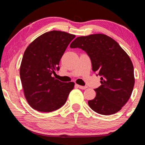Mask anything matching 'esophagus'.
Segmentation results:
<instances>
[{"mask_svg": "<svg viewBox=\"0 0 145 145\" xmlns=\"http://www.w3.org/2000/svg\"><path fill=\"white\" fill-rule=\"evenodd\" d=\"M75 87L76 88H80V89H86V88H87V87H84V86H81V85H79L78 84H76Z\"/></svg>", "mask_w": 145, "mask_h": 145, "instance_id": "obj_1", "label": "esophagus"}]
</instances>
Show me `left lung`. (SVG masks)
<instances>
[{
	"mask_svg": "<svg viewBox=\"0 0 145 145\" xmlns=\"http://www.w3.org/2000/svg\"><path fill=\"white\" fill-rule=\"evenodd\" d=\"M70 47L84 50L93 71L101 76V85L94 89L95 97L88 102L90 108L103 115L117 113L129 99L134 85V67L129 55L117 42L102 34L78 37Z\"/></svg>",
	"mask_w": 145,
	"mask_h": 145,
	"instance_id": "8db88e82",
	"label": "left lung"
}]
</instances>
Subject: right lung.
Returning a JSON list of instances; mask_svg holds the SVG:
<instances>
[{
	"label": "right lung",
	"mask_w": 145,
	"mask_h": 145,
	"mask_svg": "<svg viewBox=\"0 0 145 145\" xmlns=\"http://www.w3.org/2000/svg\"><path fill=\"white\" fill-rule=\"evenodd\" d=\"M75 35L53 30L36 38L25 50L20 75L25 99L40 112H51L64 105L74 87L52 77L59 70L60 58Z\"/></svg>",
	"instance_id": "right-lung-1"
}]
</instances>
